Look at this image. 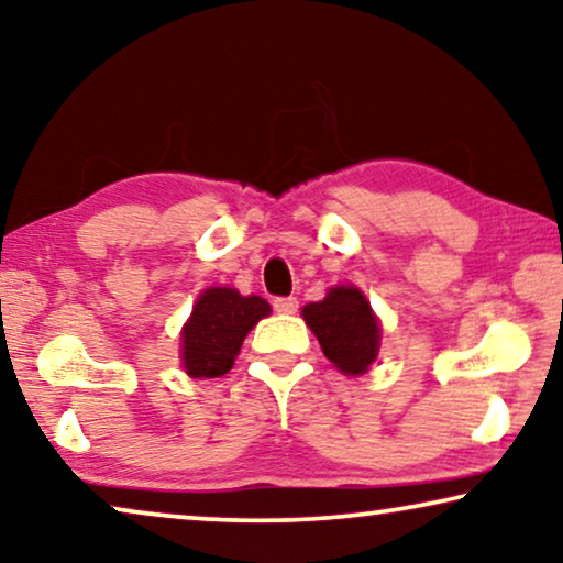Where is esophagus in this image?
Segmentation results:
<instances>
[{
  "label": "esophagus",
  "mask_w": 563,
  "mask_h": 563,
  "mask_svg": "<svg viewBox=\"0 0 563 563\" xmlns=\"http://www.w3.org/2000/svg\"><path fill=\"white\" fill-rule=\"evenodd\" d=\"M272 305H274V310L279 312V314H295L297 307H299L297 297H276Z\"/></svg>",
  "instance_id": "esophagus-1"
}]
</instances>
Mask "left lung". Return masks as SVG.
Wrapping results in <instances>:
<instances>
[{"mask_svg":"<svg viewBox=\"0 0 563 563\" xmlns=\"http://www.w3.org/2000/svg\"><path fill=\"white\" fill-rule=\"evenodd\" d=\"M328 361L343 374H364L379 351V322L356 287H335L302 310Z\"/></svg>","mask_w":563,"mask_h":563,"instance_id":"obj_1","label":"left lung"}]
</instances>
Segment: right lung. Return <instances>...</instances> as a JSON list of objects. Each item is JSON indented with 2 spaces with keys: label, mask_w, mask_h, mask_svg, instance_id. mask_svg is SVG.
I'll use <instances>...</instances> for the list:
<instances>
[{
  "label": "right lung",
  "mask_w": 563,
  "mask_h": 563,
  "mask_svg": "<svg viewBox=\"0 0 563 563\" xmlns=\"http://www.w3.org/2000/svg\"><path fill=\"white\" fill-rule=\"evenodd\" d=\"M272 312L266 299L241 297L235 289L212 287L197 299L181 333L184 368L195 379H212L233 368L243 338Z\"/></svg>",
  "instance_id": "obj_1"
}]
</instances>
